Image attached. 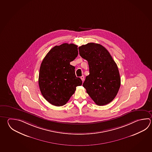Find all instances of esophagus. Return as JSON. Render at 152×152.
Instances as JSON below:
<instances>
[{
    "instance_id": "1",
    "label": "esophagus",
    "mask_w": 152,
    "mask_h": 152,
    "mask_svg": "<svg viewBox=\"0 0 152 152\" xmlns=\"http://www.w3.org/2000/svg\"><path fill=\"white\" fill-rule=\"evenodd\" d=\"M80 78H81V80H82V81H84V76H81V77H80Z\"/></svg>"
}]
</instances>
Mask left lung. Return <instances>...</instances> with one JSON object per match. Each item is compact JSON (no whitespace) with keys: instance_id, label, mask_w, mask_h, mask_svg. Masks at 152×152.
<instances>
[{"instance_id":"1","label":"left lung","mask_w":152,"mask_h":152,"mask_svg":"<svg viewBox=\"0 0 152 152\" xmlns=\"http://www.w3.org/2000/svg\"><path fill=\"white\" fill-rule=\"evenodd\" d=\"M80 56L88 62L89 75L83 84L92 99L103 106L114 99L120 86L117 65L100 44L89 43L79 47Z\"/></svg>"}]
</instances>
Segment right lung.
<instances>
[{
    "label": "right lung",
    "instance_id": "1",
    "mask_svg": "<svg viewBox=\"0 0 152 152\" xmlns=\"http://www.w3.org/2000/svg\"><path fill=\"white\" fill-rule=\"evenodd\" d=\"M78 46L64 43L51 49L40 66L39 86L43 97L56 106L65 105L82 84L70 62L78 55Z\"/></svg>",
    "mask_w": 152,
    "mask_h": 152
}]
</instances>
